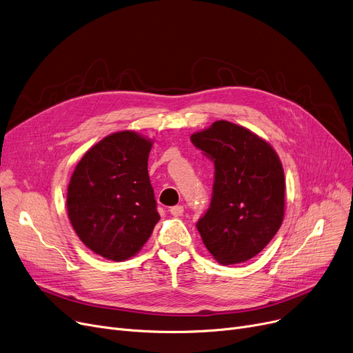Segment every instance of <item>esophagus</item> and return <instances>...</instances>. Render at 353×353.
Segmentation results:
<instances>
[{"label": "esophagus", "mask_w": 353, "mask_h": 353, "mask_svg": "<svg viewBox=\"0 0 353 353\" xmlns=\"http://www.w3.org/2000/svg\"><path fill=\"white\" fill-rule=\"evenodd\" d=\"M168 212H170V213L173 214V216L179 218V216H181L183 212H185V208L180 206V205H176V206H172L170 209H168Z\"/></svg>", "instance_id": "esophagus-1"}]
</instances>
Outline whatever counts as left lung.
<instances>
[{"instance_id":"1","label":"left lung","mask_w":353,"mask_h":353,"mask_svg":"<svg viewBox=\"0 0 353 353\" xmlns=\"http://www.w3.org/2000/svg\"><path fill=\"white\" fill-rule=\"evenodd\" d=\"M190 140L214 164L210 206L197 221V231L219 264L248 261L283 223L285 180L277 152L229 121L213 122Z\"/></svg>"}]
</instances>
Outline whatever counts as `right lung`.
<instances>
[{
  "label": "right lung",
  "instance_id": "obj_1",
  "mask_svg": "<svg viewBox=\"0 0 353 353\" xmlns=\"http://www.w3.org/2000/svg\"><path fill=\"white\" fill-rule=\"evenodd\" d=\"M151 147L134 131L111 134L85 152L70 177V223L86 247L106 259L135 255L160 221L147 168Z\"/></svg>",
  "mask_w": 353,
  "mask_h": 353
}]
</instances>
